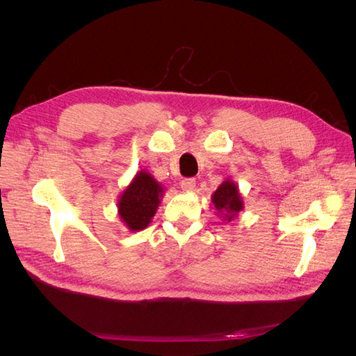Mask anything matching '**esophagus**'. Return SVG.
Segmentation results:
<instances>
[{
    "label": "esophagus",
    "instance_id": "34e87169",
    "mask_svg": "<svg viewBox=\"0 0 356 356\" xmlns=\"http://www.w3.org/2000/svg\"><path fill=\"white\" fill-rule=\"evenodd\" d=\"M196 187V179L195 178H186L181 181V188L184 191H193Z\"/></svg>",
    "mask_w": 356,
    "mask_h": 356
}]
</instances>
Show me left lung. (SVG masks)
I'll return each mask as SVG.
<instances>
[{"label":"left lung","mask_w":356,"mask_h":356,"mask_svg":"<svg viewBox=\"0 0 356 356\" xmlns=\"http://www.w3.org/2000/svg\"><path fill=\"white\" fill-rule=\"evenodd\" d=\"M211 200L218 217L229 222L238 217L239 212L243 209V200L239 188L232 179L222 181V184H220V187L213 191Z\"/></svg>","instance_id":"obj_1"}]
</instances>
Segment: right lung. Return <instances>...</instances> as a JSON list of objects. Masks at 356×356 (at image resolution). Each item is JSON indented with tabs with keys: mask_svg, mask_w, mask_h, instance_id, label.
Instances as JSON below:
<instances>
[{
	"mask_svg": "<svg viewBox=\"0 0 356 356\" xmlns=\"http://www.w3.org/2000/svg\"><path fill=\"white\" fill-rule=\"evenodd\" d=\"M163 187L145 170L138 172L118 197V217L131 232L148 227L159 208Z\"/></svg>",
	"mask_w": 356,
	"mask_h": 356,
	"instance_id": "obj_1",
	"label": "right lung"
}]
</instances>
